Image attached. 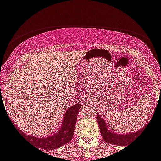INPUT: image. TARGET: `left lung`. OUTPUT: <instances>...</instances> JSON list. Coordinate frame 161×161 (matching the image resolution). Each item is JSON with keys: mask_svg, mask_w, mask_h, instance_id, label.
I'll use <instances>...</instances> for the list:
<instances>
[{"mask_svg": "<svg viewBox=\"0 0 161 161\" xmlns=\"http://www.w3.org/2000/svg\"><path fill=\"white\" fill-rule=\"evenodd\" d=\"M97 121L100 127V134L102 135V138L106 142L113 145H117V146H127L128 143L131 140L136 138L138 135H139V132L142 131L143 128H141L139 130H137L134 133L130 134H118V133L112 132L108 130V125L106 124V121H104V118H102L100 115L97 114Z\"/></svg>", "mask_w": 161, "mask_h": 161, "instance_id": "1", "label": "left lung"}]
</instances>
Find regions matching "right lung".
Returning <instances> with one entry per match:
<instances>
[{"mask_svg":"<svg viewBox=\"0 0 161 161\" xmlns=\"http://www.w3.org/2000/svg\"><path fill=\"white\" fill-rule=\"evenodd\" d=\"M81 106H82L81 104L77 103L72 107L69 108L65 112V114H64L63 121H62V124L59 130L57 131L55 135H51L47 138L31 136L22 132L19 128H17L14 124V125L17 130L20 133V135L26 140H28L33 146L36 147V148L37 147V149L40 148L44 150H54V149L59 148L60 147L64 146L71 141L74 136V132H75L77 116L79 114Z\"/></svg>","mask_w":161,"mask_h":161,"instance_id":"1","label":"right lung"}]
</instances>
